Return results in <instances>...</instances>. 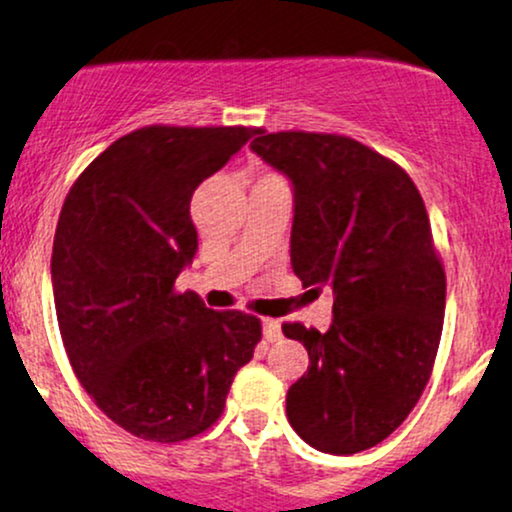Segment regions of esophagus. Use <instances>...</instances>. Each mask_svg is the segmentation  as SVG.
Here are the masks:
<instances>
[{
  "instance_id": "1",
  "label": "esophagus",
  "mask_w": 512,
  "mask_h": 512,
  "mask_svg": "<svg viewBox=\"0 0 512 512\" xmlns=\"http://www.w3.org/2000/svg\"><path fill=\"white\" fill-rule=\"evenodd\" d=\"M262 334H264V339H267V342H279V339H281L279 320L264 317V320H262Z\"/></svg>"
}]
</instances>
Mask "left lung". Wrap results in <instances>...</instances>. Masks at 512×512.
<instances>
[{"label": "left lung", "mask_w": 512, "mask_h": 512, "mask_svg": "<svg viewBox=\"0 0 512 512\" xmlns=\"http://www.w3.org/2000/svg\"><path fill=\"white\" fill-rule=\"evenodd\" d=\"M257 134L250 149L293 185V272L334 293L327 332L281 327L310 356L286 416L315 450L354 455L390 436L431 378L445 315L431 221L409 175L356 139Z\"/></svg>", "instance_id": "1"}]
</instances>
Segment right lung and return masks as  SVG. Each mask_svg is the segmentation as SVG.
<instances>
[{
	"mask_svg": "<svg viewBox=\"0 0 512 512\" xmlns=\"http://www.w3.org/2000/svg\"><path fill=\"white\" fill-rule=\"evenodd\" d=\"M255 132L134 129L62 204L50 269L64 349L98 409L137 438L180 443L214 426L262 339L255 315L175 291L197 252L192 195Z\"/></svg>",
	"mask_w": 512,
	"mask_h": 512,
	"instance_id": "obj_1",
	"label": "right lung"
}]
</instances>
